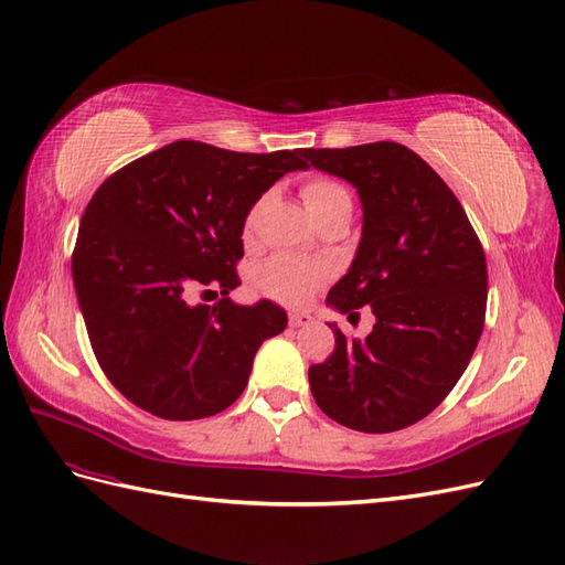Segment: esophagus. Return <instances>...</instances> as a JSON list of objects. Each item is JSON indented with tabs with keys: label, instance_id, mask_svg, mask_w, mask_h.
Listing matches in <instances>:
<instances>
[{
	"label": "esophagus",
	"instance_id": "obj_1",
	"mask_svg": "<svg viewBox=\"0 0 565 565\" xmlns=\"http://www.w3.org/2000/svg\"><path fill=\"white\" fill-rule=\"evenodd\" d=\"M288 321H291V327H310L315 324V317L310 312H291L288 315Z\"/></svg>",
	"mask_w": 565,
	"mask_h": 565
}]
</instances>
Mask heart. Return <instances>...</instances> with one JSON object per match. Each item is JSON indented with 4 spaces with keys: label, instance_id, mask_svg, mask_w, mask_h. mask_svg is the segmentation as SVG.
<instances>
[{
    "label": "heart",
    "instance_id": "1",
    "mask_svg": "<svg viewBox=\"0 0 565 565\" xmlns=\"http://www.w3.org/2000/svg\"><path fill=\"white\" fill-rule=\"evenodd\" d=\"M302 201L317 222L341 215V213H348V215L352 213V193L348 191L345 184L331 180V177H312V180L305 182ZM260 207H263V201L253 205V211L248 213V220H246L248 230L255 224ZM327 279H329V267L324 263L300 260V257H294V255L269 257V260L257 269V277H255L257 286H260L267 296L288 305L305 302L315 288L319 284H324Z\"/></svg>",
    "mask_w": 565,
    "mask_h": 565
}]
</instances>
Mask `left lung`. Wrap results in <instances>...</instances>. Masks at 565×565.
I'll use <instances>...</instances> for the list:
<instances>
[{
	"mask_svg": "<svg viewBox=\"0 0 565 565\" xmlns=\"http://www.w3.org/2000/svg\"><path fill=\"white\" fill-rule=\"evenodd\" d=\"M312 166L358 189L362 238L327 305L372 308L364 341L335 324V350L310 366L319 409L362 433L422 422L455 388L480 341L488 302L486 253L461 203L424 158L395 141L300 149Z\"/></svg>",
	"mask_w": 565,
	"mask_h": 565,
	"instance_id": "left-lung-1",
	"label": "left lung"
}]
</instances>
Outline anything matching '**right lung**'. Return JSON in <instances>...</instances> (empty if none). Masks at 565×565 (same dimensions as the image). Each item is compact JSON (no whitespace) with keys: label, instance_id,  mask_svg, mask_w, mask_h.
<instances>
[{"label":"right lung","instance_id":"1","mask_svg":"<svg viewBox=\"0 0 565 565\" xmlns=\"http://www.w3.org/2000/svg\"><path fill=\"white\" fill-rule=\"evenodd\" d=\"M300 149L236 153L180 139L125 166L96 189L79 220L73 284L104 374L137 407L170 422L227 409L255 352L286 329L271 300L236 305L244 224ZM199 285L225 298L191 306Z\"/></svg>","mask_w":565,"mask_h":565}]
</instances>
